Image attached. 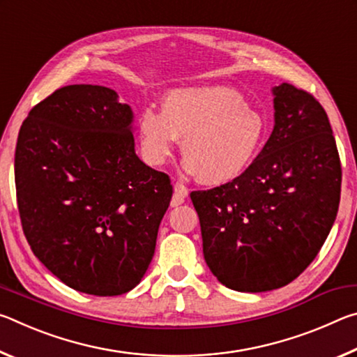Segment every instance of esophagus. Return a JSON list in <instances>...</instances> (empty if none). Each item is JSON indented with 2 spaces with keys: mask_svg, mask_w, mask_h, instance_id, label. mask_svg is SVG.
I'll list each match as a JSON object with an SVG mask.
<instances>
[{
  "mask_svg": "<svg viewBox=\"0 0 357 357\" xmlns=\"http://www.w3.org/2000/svg\"><path fill=\"white\" fill-rule=\"evenodd\" d=\"M187 193H189V189L183 184V183H176L174 184V193H173V198H172V206L176 208L179 204H183Z\"/></svg>",
  "mask_w": 357,
  "mask_h": 357,
  "instance_id": "esophagus-1",
  "label": "esophagus"
}]
</instances>
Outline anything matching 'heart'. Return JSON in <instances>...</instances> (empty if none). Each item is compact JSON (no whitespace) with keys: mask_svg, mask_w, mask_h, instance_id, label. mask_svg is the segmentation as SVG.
Segmentation results:
<instances>
[{"mask_svg":"<svg viewBox=\"0 0 357 357\" xmlns=\"http://www.w3.org/2000/svg\"><path fill=\"white\" fill-rule=\"evenodd\" d=\"M263 135V118L227 86L173 89L162 102V113L146 108L138 118L142 155L149 165H164L181 138L183 168L209 185L243 174L255 159Z\"/></svg>","mask_w":357,"mask_h":357,"instance_id":"1","label":"heart"}]
</instances>
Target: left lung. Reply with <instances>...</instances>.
Returning <instances> with one entry per match:
<instances>
[{"label": "left lung", "mask_w": 357, "mask_h": 357, "mask_svg": "<svg viewBox=\"0 0 357 357\" xmlns=\"http://www.w3.org/2000/svg\"><path fill=\"white\" fill-rule=\"evenodd\" d=\"M273 94L274 129L257 159L229 183L190 193L206 264L236 291H271L304 273L340 203V157L324 108L289 83Z\"/></svg>", "instance_id": "obj_1"}]
</instances>
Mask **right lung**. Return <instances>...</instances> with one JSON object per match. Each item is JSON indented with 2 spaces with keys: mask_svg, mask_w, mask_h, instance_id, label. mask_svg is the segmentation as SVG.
<instances>
[{
  "mask_svg": "<svg viewBox=\"0 0 357 357\" xmlns=\"http://www.w3.org/2000/svg\"><path fill=\"white\" fill-rule=\"evenodd\" d=\"M132 123L116 91L69 84L33 107L19 132L23 233L39 261L77 291L128 293L154 257L173 185L138 159Z\"/></svg>",
  "mask_w": 357,
  "mask_h": 357,
  "instance_id": "right-lung-1",
  "label": "right lung"
}]
</instances>
